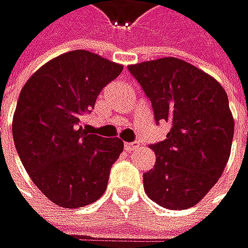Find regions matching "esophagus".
I'll return each mask as SVG.
<instances>
[{
	"label": "esophagus",
	"instance_id": "obj_1",
	"mask_svg": "<svg viewBox=\"0 0 248 248\" xmlns=\"http://www.w3.org/2000/svg\"><path fill=\"white\" fill-rule=\"evenodd\" d=\"M123 147H125L126 151H132V150H135L138 147V142H125V145H123Z\"/></svg>",
	"mask_w": 248,
	"mask_h": 248
}]
</instances>
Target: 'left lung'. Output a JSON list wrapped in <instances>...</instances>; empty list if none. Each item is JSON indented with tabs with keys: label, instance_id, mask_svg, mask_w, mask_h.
<instances>
[{
	"label": "left lung",
	"instance_id": "8db88e82",
	"mask_svg": "<svg viewBox=\"0 0 248 248\" xmlns=\"http://www.w3.org/2000/svg\"><path fill=\"white\" fill-rule=\"evenodd\" d=\"M150 98L155 122H170L161 142L150 145L155 166L144 174L145 193L169 209L195 206L227 166L234 119L222 85L199 68L161 58L128 66Z\"/></svg>",
	"mask_w": 248,
	"mask_h": 248
}]
</instances>
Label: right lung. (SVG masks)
I'll return each instance as SVG.
<instances>
[{
	"instance_id": "add662e5",
	"label": "right lung",
	"mask_w": 248,
	"mask_h": 248,
	"mask_svg": "<svg viewBox=\"0 0 248 248\" xmlns=\"http://www.w3.org/2000/svg\"><path fill=\"white\" fill-rule=\"evenodd\" d=\"M122 69L93 52L72 50L46 62L20 91L13 117L17 154L37 189L62 208L95 202L123 151L119 138L79 126L81 116Z\"/></svg>"
}]
</instances>
